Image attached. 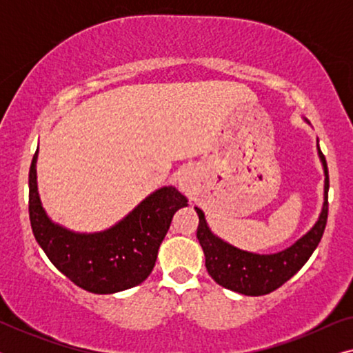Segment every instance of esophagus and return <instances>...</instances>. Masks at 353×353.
Listing matches in <instances>:
<instances>
[{
    "mask_svg": "<svg viewBox=\"0 0 353 353\" xmlns=\"http://www.w3.org/2000/svg\"><path fill=\"white\" fill-rule=\"evenodd\" d=\"M197 176L192 167H183L180 172L176 173V185L183 192L190 194V192L196 188Z\"/></svg>",
    "mask_w": 353,
    "mask_h": 353,
    "instance_id": "34e87169",
    "label": "esophagus"
}]
</instances>
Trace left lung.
<instances>
[{
  "mask_svg": "<svg viewBox=\"0 0 353 353\" xmlns=\"http://www.w3.org/2000/svg\"><path fill=\"white\" fill-rule=\"evenodd\" d=\"M316 152L323 167V175H325L321 212L315 225L305 234H302L296 243L279 252L257 254L226 243L210 230L204 212L199 207H194L196 214L199 216L197 239L204 250L207 272L215 279L216 284L230 289V291L244 294V296H265V294L273 292L274 289L283 286L310 259L313 250L320 244L326 228L327 190H330L326 159L323 156L318 139Z\"/></svg>",
  "mask_w": 353,
  "mask_h": 353,
  "instance_id": "obj_1",
  "label": "left lung"
}]
</instances>
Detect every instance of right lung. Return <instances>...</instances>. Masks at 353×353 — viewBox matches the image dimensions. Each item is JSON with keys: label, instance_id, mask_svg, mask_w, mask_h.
<instances>
[{"label": "right lung", "instance_id": "add662e5", "mask_svg": "<svg viewBox=\"0 0 353 353\" xmlns=\"http://www.w3.org/2000/svg\"><path fill=\"white\" fill-rule=\"evenodd\" d=\"M38 149L28 173V212L37 243L72 283L93 294H115L141 284L156 265L175 212L188 205L175 186L152 191L122 220L103 231H75L56 223L41 204Z\"/></svg>", "mask_w": 353, "mask_h": 353}]
</instances>
